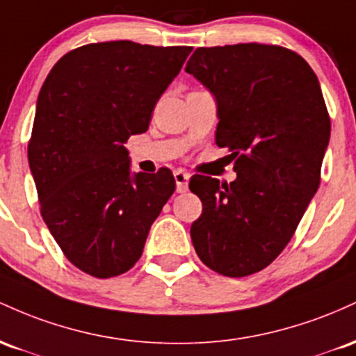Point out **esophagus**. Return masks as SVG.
<instances>
[{
	"label": "esophagus",
	"instance_id": "34e87169",
	"mask_svg": "<svg viewBox=\"0 0 356 356\" xmlns=\"http://www.w3.org/2000/svg\"><path fill=\"white\" fill-rule=\"evenodd\" d=\"M175 181H177V191L178 193H183L188 188V181H190V173L183 170H177L175 171Z\"/></svg>",
	"mask_w": 356,
	"mask_h": 356
}]
</instances>
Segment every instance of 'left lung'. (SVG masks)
I'll list each match as a JSON object with an SVG mask.
<instances>
[{"mask_svg": "<svg viewBox=\"0 0 356 356\" xmlns=\"http://www.w3.org/2000/svg\"><path fill=\"white\" fill-rule=\"evenodd\" d=\"M186 72L215 95V143L237 178L195 175L200 261L227 277L259 273L284 250L321 181L331 122L318 77L296 51L264 43L200 47Z\"/></svg>", "mask_w": 356, "mask_h": 356, "instance_id": "1", "label": "left lung"}]
</instances>
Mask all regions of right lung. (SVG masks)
Returning <instances> with one entry per match:
<instances>
[{
	"label": "right lung",
	"instance_id": "add662e5",
	"mask_svg": "<svg viewBox=\"0 0 356 356\" xmlns=\"http://www.w3.org/2000/svg\"><path fill=\"white\" fill-rule=\"evenodd\" d=\"M190 51L129 40L89 43L63 55L43 82L28 163L43 220L86 274L127 273L173 195L168 168L131 175L124 143L146 133Z\"/></svg>",
	"mask_w": 356,
	"mask_h": 356
}]
</instances>
